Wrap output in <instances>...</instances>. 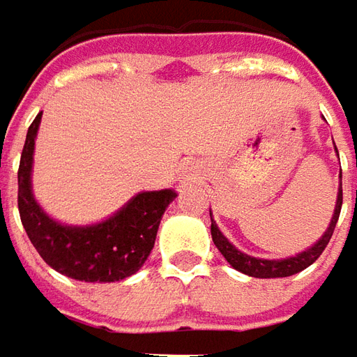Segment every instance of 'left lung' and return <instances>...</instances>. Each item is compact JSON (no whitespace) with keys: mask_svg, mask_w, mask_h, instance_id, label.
<instances>
[{"mask_svg":"<svg viewBox=\"0 0 357 357\" xmlns=\"http://www.w3.org/2000/svg\"><path fill=\"white\" fill-rule=\"evenodd\" d=\"M342 176V174H340ZM342 210V184H340V192H338V200H336V210H334V216H332V222H330V228L324 231V236L310 248V250L298 253L295 257H289V259H257V257H251L248 253H241L238 251L231 243H229L222 231L218 229V226L212 220V226H210V231H212V240H214V245H216L220 253L226 257V261L238 269L241 273L250 275V277H259V279H273V277H291V275L298 273L303 269H307L308 265L317 261L318 257L322 255V251L326 250L330 238L334 234V228H336V222L340 218Z\"/></svg>","mask_w":357,"mask_h":357,"instance_id":"1","label":"left lung"}]
</instances>
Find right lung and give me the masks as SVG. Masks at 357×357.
I'll return each instance as SVG.
<instances>
[{
	"mask_svg": "<svg viewBox=\"0 0 357 357\" xmlns=\"http://www.w3.org/2000/svg\"><path fill=\"white\" fill-rule=\"evenodd\" d=\"M40 116L43 112L29 126L17 171V206L31 243L47 265L76 281L114 283L139 271L155 245L165 208L176 195L173 190L141 192L116 216L96 226L56 224L40 210L31 192V165Z\"/></svg>",
	"mask_w": 357,
	"mask_h": 357,
	"instance_id": "1",
	"label": "right lung"
}]
</instances>
